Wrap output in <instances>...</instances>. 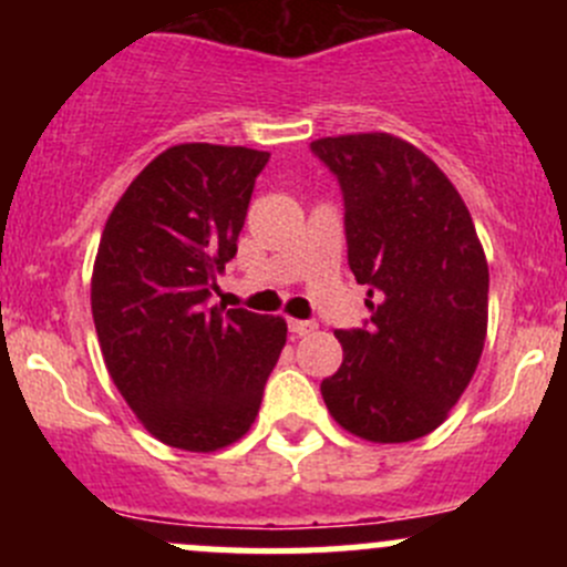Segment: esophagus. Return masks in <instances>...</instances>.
Instances as JSON below:
<instances>
[{"instance_id":"esophagus-1","label":"esophagus","mask_w":567,"mask_h":567,"mask_svg":"<svg viewBox=\"0 0 567 567\" xmlns=\"http://www.w3.org/2000/svg\"><path fill=\"white\" fill-rule=\"evenodd\" d=\"M288 329L293 331L296 337H305V334H310V331H316V329H318V323H316V320H299V318H290V320H288Z\"/></svg>"}]
</instances>
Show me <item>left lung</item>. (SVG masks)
Instances as JSON below:
<instances>
[{"label":"left lung","mask_w":567,"mask_h":567,"mask_svg":"<svg viewBox=\"0 0 567 567\" xmlns=\"http://www.w3.org/2000/svg\"><path fill=\"white\" fill-rule=\"evenodd\" d=\"M346 205L348 266L370 318L337 329L342 364L326 409L353 436L400 444L447 420L477 370L488 326V262L447 175L390 134L310 145Z\"/></svg>","instance_id":"8db88e82"}]
</instances>
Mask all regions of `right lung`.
Instances as JSON below:
<instances>
[{"instance_id": "right-lung-1", "label": "right lung", "mask_w": 567, "mask_h": 567, "mask_svg": "<svg viewBox=\"0 0 567 567\" xmlns=\"http://www.w3.org/2000/svg\"><path fill=\"white\" fill-rule=\"evenodd\" d=\"M271 153L188 142L134 177L93 268V320L114 386L164 444L214 453L255 422L288 337L282 318L210 307Z\"/></svg>"}]
</instances>
